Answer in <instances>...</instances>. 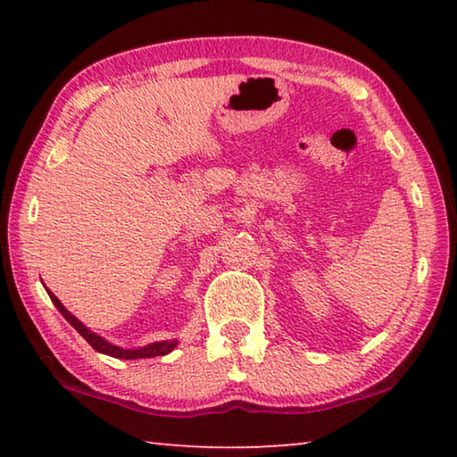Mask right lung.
<instances>
[{"label": "right lung", "instance_id": "add662e5", "mask_svg": "<svg viewBox=\"0 0 457 457\" xmlns=\"http://www.w3.org/2000/svg\"><path fill=\"white\" fill-rule=\"evenodd\" d=\"M48 290V288H46ZM48 296L52 298L54 306L58 308L60 314L64 316V319L72 324V327L80 332V337L87 340V343L92 346V349L103 353V354H108V357H114V359H151V357H163V354H169L171 353L175 346H177V340H159V343H151V345H145V346H138V349H122V346H117L112 343H108L106 338H103L100 335H96V332H92L87 324L80 322L76 316L66 311V306L60 303V300L54 296V294L48 290Z\"/></svg>", "mask_w": 457, "mask_h": 457}]
</instances>
